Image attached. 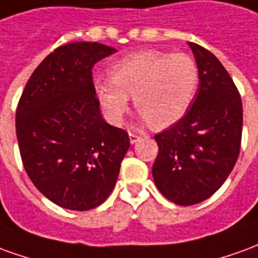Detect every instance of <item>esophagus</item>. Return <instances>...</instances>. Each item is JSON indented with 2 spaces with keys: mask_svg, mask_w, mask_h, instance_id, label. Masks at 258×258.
<instances>
[{
  "mask_svg": "<svg viewBox=\"0 0 258 258\" xmlns=\"http://www.w3.org/2000/svg\"><path fill=\"white\" fill-rule=\"evenodd\" d=\"M139 139H140V135L138 133H129V140H131V143H136Z\"/></svg>",
  "mask_w": 258,
  "mask_h": 258,
  "instance_id": "obj_1",
  "label": "esophagus"
}]
</instances>
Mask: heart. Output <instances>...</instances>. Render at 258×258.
I'll use <instances>...</instances> for the list:
<instances>
[{
  "label": "heart",
  "mask_w": 258,
  "mask_h": 258,
  "mask_svg": "<svg viewBox=\"0 0 258 258\" xmlns=\"http://www.w3.org/2000/svg\"><path fill=\"white\" fill-rule=\"evenodd\" d=\"M111 78H96L94 91L111 122L120 123L129 96L144 120L157 127L178 122L190 109L200 85V71L187 54L143 50L115 61Z\"/></svg>",
  "instance_id": "obj_1"
}]
</instances>
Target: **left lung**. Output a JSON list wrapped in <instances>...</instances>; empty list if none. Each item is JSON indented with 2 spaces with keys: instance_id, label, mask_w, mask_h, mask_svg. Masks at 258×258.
Returning a JSON list of instances; mask_svg holds the SVG:
<instances>
[{
  "instance_id": "1",
  "label": "left lung",
  "mask_w": 258,
  "mask_h": 258,
  "mask_svg": "<svg viewBox=\"0 0 258 258\" xmlns=\"http://www.w3.org/2000/svg\"><path fill=\"white\" fill-rule=\"evenodd\" d=\"M200 71L195 101L183 118L155 135L153 178L178 206L204 202L220 189L236 164L243 107L236 86L213 52L189 43Z\"/></svg>"
}]
</instances>
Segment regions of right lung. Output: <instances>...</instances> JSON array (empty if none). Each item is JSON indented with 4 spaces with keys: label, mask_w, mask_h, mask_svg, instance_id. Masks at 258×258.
<instances>
[{
    "label": "right lung",
    "mask_w": 258,
    "mask_h": 258,
    "mask_svg": "<svg viewBox=\"0 0 258 258\" xmlns=\"http://www.w3.org/2000/svg\"><path fill=\"white\" fill-rule=\"evenodd\" d=\"M100 43L61 45L27 80L16 108L22 162L34 186L59 207L87 211L107 200L131 146L100 112L91 69L114 54Z\"/></svg>",
    "instance_id": "right-lung-1"
}]
</instances>
